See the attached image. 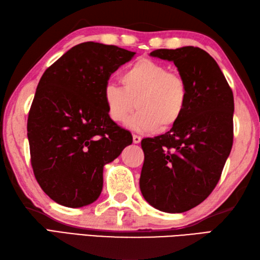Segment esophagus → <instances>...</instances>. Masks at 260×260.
Masks as SVG:
<instances>
[{"label": "esophagus", "mask_w": 260, "mask_h": 260, "mask_svg": "<svg viewBox=\"0 0 260 260\" xmlns=\"http://www.w3.org/2000/svg\"><path fill=\"white\" fill-rule=\"evenodd\" d=\"M141 141H142V137L141 136H139V135H133V143L134 144H139V143H141Z\"/></svg>", "instance_id": "esophagus-1"}]
</instances>
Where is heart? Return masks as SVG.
I'll use <instances>...</instances> for the list:
<instances>
[{
	"label": "heart",
	"instance_id": "obj_1",
	"mask_svg": "<svg viewBox=\"0 0 260 260\" xmlns=\"http://www.w3.org/2000/svg\"><path fill=\"white\" fill-rule=\"evenodd\" d=\"M119 86L108 82L103 97L108 116L121 124L133 110L140 108L127 126L147 133L175 125L183 116L187 105V87L183 77L169 71L167 66L142 58L125 69Z\"/></svg>",
	"mask_w": 260,
	"mask_h": 260
}]
</instances>
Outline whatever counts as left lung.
Listing matches in <instances>:
<instances>
[{"label": "left lung", "mask_w": 260, "mask_h": 260, "mask_svg": "<svg viewBox=\"0 0 260 260\" xmlns=\"http://www.w3.org/2000/svg\"><path fill=\"white\" fill-rule=\"evenodd\" d=\"M174 62L187 87L182 118L167 133L142 141L140 187L152 207L181 213L206 200L217 185L234 140V93L215 60L197 47L150 53Z\"/></svg>", "instance_id": "8db88e82"}]
</instances>
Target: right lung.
<instances>
[{
	"mask_svg": "<svg viewBox=\"0 0 260 260\" xmlns=\"http://www.w3.org/2000/svg\"><path fill=\"white\" fill-rule=\"evenodd\" d=\"M134 54L84 42L42 75L27 117V140L33 173L54 202L81 208L96 201L104 167L133 142L128 131L110 119L103 90Z\"/></svg>",
	"mask_w": 260,
	"mask_h": 260,
	"instance_id": "right-lung-1",
	"label": "right lung"
}]
</instances>
